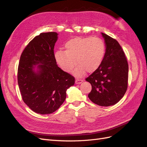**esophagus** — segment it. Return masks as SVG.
<instances>
[{
    "label": "esophagus",
    "instance_id": "34e87169",
    "mask_svg": "<svg viewBox=\"0 0 147 147\" xmlns=\"http://www.w3.org/2000/svg\"><path fill=\"white\" fill-rule=\"evenodd\" d=\"M83 80L82 79H80V78H77L76 80H75V83L76 84H80L83 82Z\"/></svg>",
    "mask_w": 147,
    "mask_h": 147
}]
</instances>
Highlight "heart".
Returning a JSON list of instances; mask_svg holds the SVG:
<instances>
[{
    "instance_id": "1",
    "label": "heart",
    "mask_w": 147,
    "mask_h": 147,
    "mask_svg": "<svg viewBox=\"0 0 147 147\" xmlns=\"http://www.w3.org/2000/svg\"><path fill=\"white\" fill-rule=\"evenodd\" d=\"M65 50L55 53L57 63L65 72H71L77 63L75 74L82 75L91 73L99 67L105 54V44L99 37H77L67 42Z\"/></svg>"
}]
</instances>
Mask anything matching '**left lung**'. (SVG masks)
<instances>
[{"mask_svg": "<svg viewBox=\"0 0 147 147\" xmlns=\"http://www.w3.org/2000/svg\"><path fill=\"white\" fill-rule=\"evenodd\" d=\"M106 50L99 67L86 78L91 84L88 97L97 105L108 107L119 102L127 90L129 67L123 48L116 40L102 33Z\"/></svg>", "mask_w": 147, "mask_h": 147, "instance_id": "1", "label": "left lung"}]
</instances>
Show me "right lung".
Masks as SVG:
<instances>
[{
	"instance_id": "1",
	"label": "right lung",
	"mask_w": 147,
	"mask_h": 147,
	"mask_svg": "<svg viewBox=\"0 0 147 147\" xmlns=\"http://www.w3.org/2000/svg\"><path fill=\"white\" fill-rule=\"evenodd\" d=\"M57 40L55 32L34 37L22 53L18 69L22 99L34 112L42 115L58 109L66 98L67 90L75 83L72 75L56 64L54 48Z\"/></svg>"
}]
</instances>
